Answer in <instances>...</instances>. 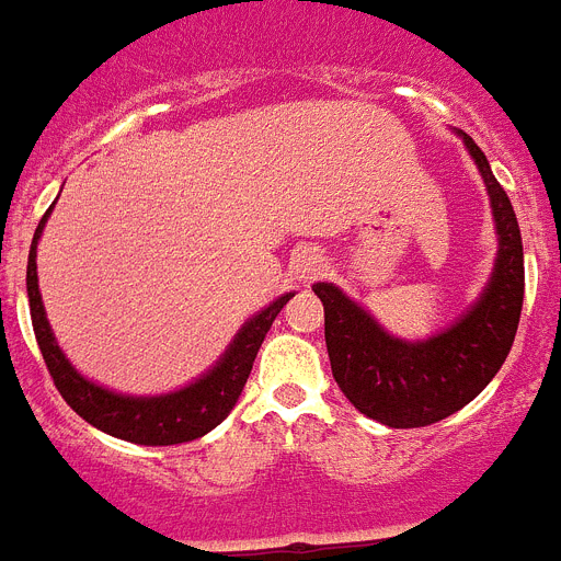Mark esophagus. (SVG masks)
Listing matches in <instances>:
<instances>
[{
    "instance_id": "34e87169",
    "label": "esophagus",
    "mask_w": 561,
    "mask_h": 561,
    "mask_svg": "<svg viewBox=\"0 0 561 561\" xmlns=\"http://www.w3.org/2000/svg\"><path fill=\"white\" fill-rule=\"evenodd\" d=\"M328 267V259L317 251V248H299V251L290 256L288 273L296 285H310L313 279H319Z\"/></svg>"
}]
</instances>
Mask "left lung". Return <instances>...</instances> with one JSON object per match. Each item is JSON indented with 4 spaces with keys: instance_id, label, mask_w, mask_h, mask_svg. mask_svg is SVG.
<instances>
[{
    "instance_id": "1",
    "label": "left lung",
    "mask_w": 561,
    "mask_h": 561,
    "mask_svg": "<svg viewBox=\"0 0 561 561\" xmlns=\"http://www.w3.org/2000/svg\"><path fill=\"white\" fill-rule=\"evenodd\" d=\"M491 196L499 251L479 299L450 328L427 339L388 333L333 282H317L324 305L331 370L351 404L388 427H425L462 411L488 388L511 353L525 299L522 233L507 193L468 134L456 130Z\"/></svg>"
}]
</instances>
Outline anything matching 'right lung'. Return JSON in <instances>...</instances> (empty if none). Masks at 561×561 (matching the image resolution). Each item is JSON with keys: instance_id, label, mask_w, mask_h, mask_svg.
Here are the masks:
<instances>
[{"instance_id": "1", "label": "right lung", "mask_w": 561, "mask_h": 561, "mask_svg": "<svg viewBox=\"0 0 561 561\" xmlns=\"http://www.w3.org/2000/svg\"><path fill=\"white\" fill-rule=\"evenodd\" d=\"M50 210H54V205L48 208V214L42 216L39 228L33 233L31 253H27V302H31L33 333L39 342L42 359L48 365L56 390L62 393L65 402L88 425L111 433L116 439L134 442V445H182V442L199 439L208 431H214L233 411V404H237L239 393L251 376L259 347L265 342V333L271 331L279 310L294 299V294H282L276 302L248 319L214 368L202 374L199 379H193L185 388L159 393V397L116 393V390L79 374L50 331L48 313L42 305L39 276H36V244H39Z\"/></svg>"}]
</instances>
